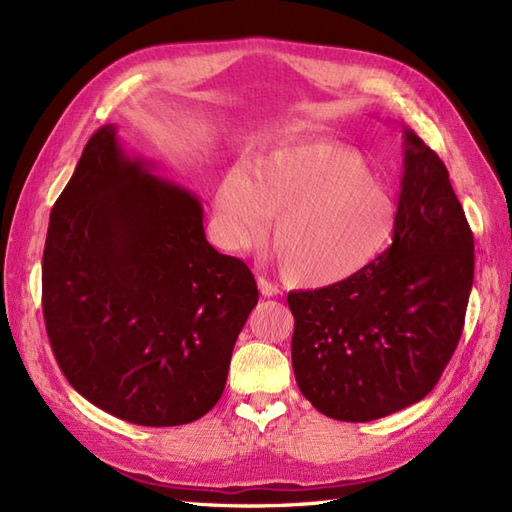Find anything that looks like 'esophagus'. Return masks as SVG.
<instances>
[{
    "label": "esophagus",
    "instance_id": "esophagus-1",
    "mask_svg": "<svg viewBox=\"0 0 512 512\" xmlns=\"http://www.w3.org/2000/svg\"><path fill=\"white\" fill-rule=\"evenodd\" d=\"M257 286H259V292H262L264 297H275V295H279V286L273 284V281L266 279V277H259V279H257Z\"/></svg>",
    "mask_w": 512,
    "mask_h": 512
}]
</instances>
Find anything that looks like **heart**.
Returning a JSON list of instances; mask_svg holds the SVG:
<instances>
[{
  "label": "heart",
  "instance_id": "obj_1",
  "mask_svg": "<svg viewBox=\"0 0 512 512\" xmlns=\"http://www.w3.org/2000/svg\"><path fill=\"white\" fill-rule=\"evenodd\" d=\"M235 244L264 231L286 275L303 286H328L354 275L383 250L398 224L391 184L356 149L312 140L279 145L231 167L215 195Z\"/></svg>",
  "mask_w": 512,
  "mask_h": 512
}]
</instances>
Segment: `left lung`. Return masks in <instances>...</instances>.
Instances as JSON below:
<instances>
[{
	"label": "left lung",
	"mask_w": 512,
	"mask_h": 512,
	"mask_svg": "<svg viewBox=\"0 0 512 512\" xmlns=\"http://www.w3.org/2000/svg\"><path fill=\"white\" fill-rule=\"evenodd\" d=\"M391 246L343 281L288 292L292 369L314 409L369 422L436 387L458 347L473 286V233L449 171L402 127Z\"/></svg>",
	"instance_id": "8db88e82"
}]
</instances>
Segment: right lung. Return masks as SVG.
I'll list each match as a JSON object with an SVG mask.
<instances>
[{"mask_svg": "<svg viewBox=\"0 0 512 512\" xmlns=\"http://www.w3.org/2000/svg\"><path fill=\"white\" fill-rule=\"evenodd\" d=\"M195 193L127 154L116 125L83 149L54 202L41 286L48 339L68 383L143 427L202 418L257 306L255 277L206 242Z\"/></svg>", "mask_w": 512, "mask_h": 512, "instance_id": "1", "label": "right lung"}]
</instances>
